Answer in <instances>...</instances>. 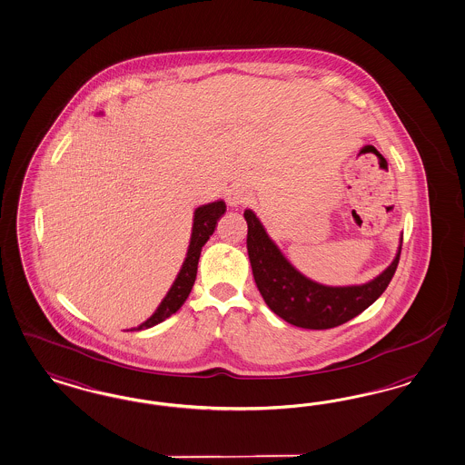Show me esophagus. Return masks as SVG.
Instances as JSON below:
<instances>
[{
    "mask_svg": "<svg viewBox=\"0 0 465 465\" xmlns=\"http://www.w3.org/2000/svg\"><path fill=\"white\" fill-rule=\"evenodd\" d=\"M224 197H226V203H228L230 206H241V204H245V203L249 201L251 195L247 193V189L237 185V187L228 189L226 193H224Z\"/></svg>",
    "mask_w": 465,
    "mask_h": 465,
    "instance_id": "34e87169",
    "label": "esophagus"
}]
</instances>
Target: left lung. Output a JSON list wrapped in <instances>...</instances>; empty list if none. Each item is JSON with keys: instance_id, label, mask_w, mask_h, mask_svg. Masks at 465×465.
<instances>
[{"instance_id": "8db88e82", "label": "left lung", "mask_w": 465, "mask_h": 465, "mask_svg": "<svg viewBox=\"0 0 465 465\" xmlns=\"http://www.w3.org/2000/svg\"><path fill=\"white\" fill-rule=\"evenodd\" d=\"M247 222V252L257 290L276 316L305 330H328L366 311L391 282L399 266L401 235L391 264L361 285H322L299 272L268 235L252 209L243 211Z\"/></svg>"}]
</instances>
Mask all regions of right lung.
<instances>
[{
    "mask_svg": "<svg viewBox=\"0 0 465 465\" xmlns=\"http://www.w3.org/2000/svg\"><path fill=\"white\" fill-rule=\"evenodd\" d=\"M224 211H226V204L222 199L195 208L189 249H187V254H185V261H183L180 272L176 274L173 285L170 287L168 293L161 301L158 309L153 312V316L149 320H145L143 324H139L137 328H132L130 331H141V330H147V328H153V326L160 324L166 318H170L172 314H175L176 311L187 301V297L193 290L195 276H197V264H199L203 245L213 235V232L218 224V220L223 216Z\"/></svg>",
    "mask_w": 465,
    "mask_h": 465,
    "instance_id": "add662e5",
    "label": "right lung"
}]
</instances>
